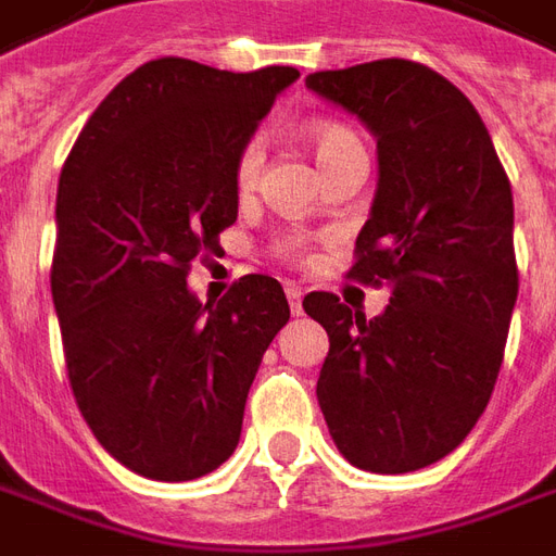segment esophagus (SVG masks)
<instances>
[{
    "label": "esophagus",
    "instance_id": "34e87169",
    "mask_svg": "<svg viewBox=\"0 0 556 556\" xmlns=\"http://www.w3.org/2000/svg\"><path fill=\"white\" fill-rule=\"evenodd\" d=\"M286 298H289L291 313H294V316H301V313H304V306H301V301H304V291L298 289V286H289V289H286Z\"/></svg>",
    "mask_w": 556,
    "mask_h": 556
}]
</instances>
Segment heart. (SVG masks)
I'll return each instance as SVG.
<instances>
[{"instance_id": "b5f03b06", "label": "heart", "mask_w": 556, "mask_h": 556, "mask_svg": "<svg viewBox=\"0 0 556 556\" xmlns=\"http://www.w3.org/2000/svg\"><path fill=\"white\" fill-rule=\"evenodd\" d=\"M306 141L313 147V156H316L321 174L331 170L333 165H340L349 156H364V143L355 131L340 123H313L306 129ZM262 162H265V150L262 141L252 138L240 147L238 162H235V189L240 195H250L255 184H258V174H262ZM277 252L289 262H304L306 258V240L301 235H286L277 240Z\"/></svg>"}]
</instances>
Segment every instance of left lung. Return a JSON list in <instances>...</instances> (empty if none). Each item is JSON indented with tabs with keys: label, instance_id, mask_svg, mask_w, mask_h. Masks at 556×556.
I'll return each mask as SVG.
<instances>
[{
	"label": "left lung",
	"instance_id": "8db88e82",
	"mask_svg": "<svg viewBox=\"0 0 556 556\" xmlns=\"http://www.w3.org/2000/svg\"><path fill=\"white\" fill-rule=\"evenodd\" d=\"M306 87L376 135L379 189L349 277L391 286L376 318L331 291L304 298L331 343L318 406L349 464L413 472L467 440L496 386L518 298L511 186L479 111L421 62L316 72Z\"/></svg>",
	"mask_w": 556,
	"mask_h": 556
}]
</instances>
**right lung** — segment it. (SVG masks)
<instances>
[{
    "mask_svg": "<svg viewBox=\"0 0 556 556\" xmlns=\"http://www.w3.org/2000/svg\"><path fill=\"white\" fill-rule=\"evenodd\" d=\"M298 68L143 62L89 116L56 192L50 291L77 409L143 479L192 481L238 448L262 355L289 321L274 277L216 304L186 289L238 219L235 162Z\"/></svg>",
    "mask_w": 556,
    "mask_h": 556,
    "instance_id": "right-lung-1",
    "label": "right lung"
}]
</instances>
